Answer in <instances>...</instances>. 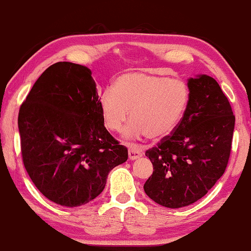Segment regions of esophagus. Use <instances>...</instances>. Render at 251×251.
Masks as SVG:
<instances>
[{
  "instance_id": "obj_1",
  "label": "esophagus",
  "mask_w": 251,
  "mask_h": 251,
  "mask_svg": "<svg viewBox=\"0 0 251 251\" xmlns=\"http://www.w3.org/2000/svg\"><path fill=\"white\" fill-rule=\"evenodd\" d=\"M142 156V152L141 150L137 148V147H131L129 149V158L131 160H134V159H138V158H140Z\"/></svg>"
}]
</instances>
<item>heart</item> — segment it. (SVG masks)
<instances>
[{"label": "heart", "instance_id": "1", "mask_svg": "<svg viewBox=\"0 0 251 251\" xmlns=\"http://www.w3.org/2000/svg\"><path fill=\"white\" fill-rule=\"evenodd\" d=\"M188 102L190 90L184 80L133 72L119 76L113 90L100 96L99 104L104 126L112 132L122 130L130 110L132 122L126 130V137L160 139L177 128Z\"/></svg>", "mask_w": 251, "mask_h": 251}]
</instances>
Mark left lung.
<instances>
[{
	"instance_id": "obj_1",
	"label": "left lung",
	"mask_w": 251,
	"mask_h": 251,
	"mask_svg": "<svg viewBox=\"0 0 251 251\" xmlns=\"http://www.w3.org/2000/svg\"><path fill=\"white\" fill-rule=\"evenodd\" d=\"M190 102L171 134L146 151L153 166L144 190L169 209L202 199L223 175L231 152L234 118L229 100L207 75L188 79Z\"/></svg>"
}]
</instances>
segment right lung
<instances>
[{
	"label": "right lung",
	"instance_id": "add662e5",
	"mask_svg": "<svg viewBox=\"0 0 251 251\" xmlns=\"http://www.w3.org/2000/svg\"><path fill=\"white\" fill-rule=\"evenodd\" d=\"M99 101L90 69L59 61L42 73L19 110L25 171L59 205L94 200L109 173L128 159V149L104 126Z\"/></svg>",
	"mask_w": 251,
	"mask_h": 251
}]
</instances>
